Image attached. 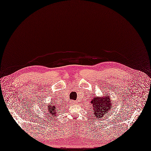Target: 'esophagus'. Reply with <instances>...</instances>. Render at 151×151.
Masks as SVG:
<instances>
[{"label":"esophagus","mask_w":151,"mask_h":151,"mask_svg":"<svg viewBox=\"0 0 151 151\" xmlns=\"http://www.w3.org/2000/svg\"><path fill=\"white\" fill-rule=\"evenodd\" d=\"M71 103H72V104H76L77 103V102L76 101H72Z\"/></svg>","instance_id":"esophagus-1"}]
</instances>
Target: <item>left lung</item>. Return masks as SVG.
Here are the masks:
<instances>
[{
  "instance_id": "left-lung-1",
  "label": "left lung",
  "mask_w": 151,
  "mask_h": 151,
  "mask_svg": "<svg viewBox=\"0 0 151 151\" xmlns=\"http://www.w3.org/2000/svg\"><path fill=\"white\" fill-rule=\"evenodd\" d=\"M112 100L109 96L106 95L102 98L93 96L91 101L92 104V111L94 114V116L98 119L104 117L106 114L108 113L111 109Z\"/></svg>"
}]
</instances>
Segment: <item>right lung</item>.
<instances>
[{"label":"right lung","mask_w":151,"mask_h":151,"mask_svg":"<svg viewBox=\"0 0 151 151\" xmlns=\"http://www.w3.org/2000/svg\"><path fill=\"white\" fill-rule=\"evenodd\" d=\"M53 103H54L53 104H52ZM54 103H51V105H49L48 106V109L49 114H51L50 116H52V117H54L56 116V114H57L56 111H57V110L60 109V108L58 109V107L55 106V104H54ZM58 111H60V110H58Z\"/></svg>","instance_id":"1"}]
</instances>
